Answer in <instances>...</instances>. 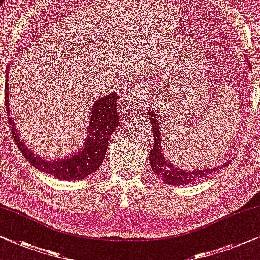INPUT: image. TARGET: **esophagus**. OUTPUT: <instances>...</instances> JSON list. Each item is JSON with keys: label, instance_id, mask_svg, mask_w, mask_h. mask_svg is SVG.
Returning <instances> with one entry per match:
<instances>
[{"label": "esophagus", "instance_id": "obj_1", "mask_svg": "<svg viewBox=\"0 0 260 260\" xmlns=\"http://www.w3.org/2000/svg\"><path fill=\"white\" fill-rule=\"evenodd\" d=\"M133 90L134 91H132L128 94V96L126 98L125 106L131 111L140 110L142 107V94L140 92V88H138V90L133 88Z\"/></svg>", "mask_w": 260, "mask_h": 260}]
</instances>
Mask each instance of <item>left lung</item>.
<instances>
[{"label": "left lung", "instance_id": "obj_1", "mask_svg": "<svg viewBox=\"0 0 260 260\" xmlns=\"http://www.w3.org/2000/svg\"><path fill=\"white\" fill-rule=\"evenodd\" d=\"M148 117L150 120V123L153 126V133H154V146L153 149L149 153V162L152 166L153 172L156 174L157 176L161 177V180L165 183L170 185H184L189 184L191 182L199 181L202 177L209 175V174L215 173L216 170L222 169L225 166H229V162L217 166V167L207 168V169H197V170H187L181 169L169 161L167 155L162 152V140H161V128L158 127L157 117L155 115L153 111H148Z\"/></svg>", "mask_w": 260, "mask_h": 260}]
</instances>
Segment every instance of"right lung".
Returning a JSON list of instances; mask_svg holds the SVG:
<instances>
[{
  "mask_svg": "<svg viewBox=\"0 0 260 260\" xmlns=\"http://www.w3.org/2000/svg\"><path fill=\"white\" fill-rule=\"evenodd\" d=\"M6 77L7 84L5 98L8 122H9L11 134L14 135V140L18 146V149L21 150L23 156L26 158V161H29L35 168L48 173L49 175L55 176L57 179L65 181L83 180L94 173L100 167V165L103 164L107 150L108 140H110L112 133L119 126V114L117 110L119 95L117 93L112 92L93 104L83 148L78 149L76 153L70 154V156L60 158V160H45L44 157H41L40 155L35 154L32 149L29 148L28 146H25V143L23 142L17 133L9 107L8 71L6 73Z\"/></svg>",
  "mask_w": 260,
  "mask_h": 260,
  "instance_id": "add662e5",
  "label": "right lung"
}]
</instances>
